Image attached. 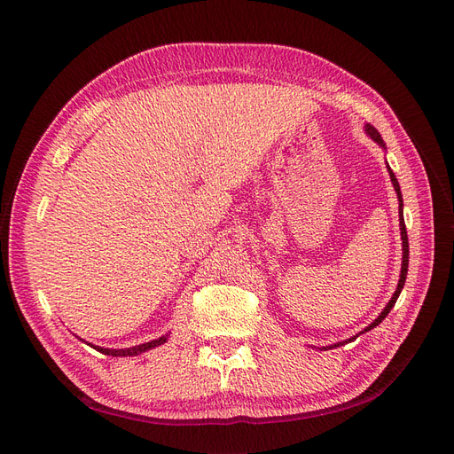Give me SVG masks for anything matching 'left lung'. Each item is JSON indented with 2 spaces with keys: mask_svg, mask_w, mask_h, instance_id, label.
Segmentation results:
<instances>
[{
  "mask_svg": "<svg viewBox=\"0 0 454 454\" xmlns=\"http://www.w3.org/2000/svg\"><path fill=\"white\" fill-rule=\"evenodd\" d=\"M364 131H365V135H368L373 142H377L384 151H386V144H384V140H382V137L379 135V131L377 129L372 125V123H365L364 125ZM386 168H387V174H390V179H392V184H394V188H395V193H397V201H399V229H401V240H403V264H401V275H399V283H397V288H395V292H394V295H392V299L387 301V305L384 307V310L379 314V317L375 319V321H372L368 327H365L364 331H360L356 336H353V338H349V340H343V341H338V343H334V345H327V348H317L319 351L323 349V351H327V349H334V348H340V345H345V343H349V341H353V340H356L360 334H364V333H368V331H372L373 327H377L379 323H382V319L390 314V310L394 309V305H395V301H397V297H399V294H401V290H403V286H404V280H406V273H408V236H406V225H404V218H403V196H401V186H399V183H397V179H395V176H394V171H392V168H390V164L386 162Z\"/></svg>",
  "mask_w": 454,
  "mask_h": 454,
  "instance_id": "obj_1",
  "label": "left lung"
}]
</instances>
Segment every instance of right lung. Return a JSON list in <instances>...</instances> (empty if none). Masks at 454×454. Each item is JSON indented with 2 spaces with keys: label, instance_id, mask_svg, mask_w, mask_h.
<instances>
[{
  "label": "right lung",
  "instance_id": "add662e5",
  "mask_svg": "<svg viewBox=\"0 0 454 454\" xmlns=\"http://www.w3.org/2000/svg\"><path fill=\"white\" fill-rule=\"evenodd\" d=\"M168 341V334L166 336H160L157 340H151V341H145V343H140V345H135V348H125V349H106V348H99V345H92L89 343L90 348L98 349L99 353L103 355H109V356H137V355H142L149 349H155L159 348V345L166 343Z\"/></svg>",
  "mask_w": 454,
  "mask_h": 454
}]
</instances>
